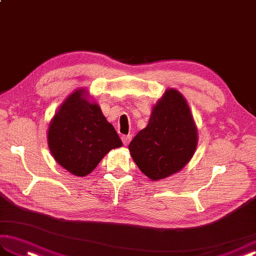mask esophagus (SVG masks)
Returning a JSON list of instances; mask_svg holds the SVG:
<instances>
[{"label": "esophagus", "mask_w": 256, "mask_h": 256, "mask_svg": "<svg viewBox=\"0 0 256 256\" xmlns=\"http://www.w3.org/2000/svg\"><path fill=\"white\" fill-rule=\"evenodd\" d=\"M131 140H132V135H123L122 136V142L125 146L128 145V143L131 142Z\"/></svg>", "instance_id": "34e87169"}]
</instances>
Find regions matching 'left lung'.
<instances>
[{
	"label": "left lung",
	"mask_w": 256,
	"mask_h": 256,
	"mask_svg": "<svg viewBox=\"0 0 256 256\" xmlns=\"http://www.w3.org/2000/svg\"><path fill=\"white\" fill-rule=\"evenodd\" d=\"M198 143L197 128L180 92L167 89L152 110L148 124L128 145L135 164L152 180L176 174L188 164Z\"/></svg>",
	"instance_id": "8db88e82"
}]
</instances>
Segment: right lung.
<instances>
[{
	"label": "right lung",
	"mask_w": 256,
	"mask_h": 256,
	"mask_svg": "<svg viewBox=\"0 0 256 256\" xmlns=\"http://www.w3.org/2000/svg\"><path fill=\"white\" fill-rule=\"evenodd\" d=\"M48 146L59 165L84 177L113 148L122 146L113 125L100 106L88 100V92H72L54 116L48 128Z\"/></svg>",
	"instance_id": "right-lung-1"
}]
</instances>
